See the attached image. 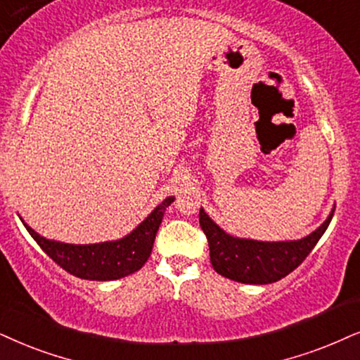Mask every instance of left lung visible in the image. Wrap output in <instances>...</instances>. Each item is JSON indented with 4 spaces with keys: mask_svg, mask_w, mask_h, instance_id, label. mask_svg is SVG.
Instances as JSON below:
<instances>
[{
    "mask_svg": "<svg viewBox=\"0 0 360 360\" xmlns=\"http://www.w3.org/2000/svg\"><path fill=\"white\" fill-rule=\"evenodd\" d=\"M332 216L334 209L327 219L306 238L272 243L227 234L202 207L199 211V224L207 238L209 256L217 274L243 284H271L290 274L309 256L326 233Z\"/></svg>",
    "mask_w": 360,
    "mask_h": 360,
    "instance_id": "8db88e82",
    "label": "left lung"
}]
</instances>
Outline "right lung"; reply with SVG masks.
Here are the masks:
<instances>
[{
	"mask_svg": "<svg viewBox=\"0 0 360 360\" xmlns=\"http://www.w3.org/2000/svg\"><path fill=\"white\" fill-rule=\"evenodd\" d=\"M172 201L174 195H169L158 204L146 219L124 238L96 244H68L46 239L21 221L39 248L70 274L88 281H115L133 274L144 266L151 256L166 207L171 206Z\"/></svg>",
	"mask_w": 360,
	"mask_h": 360,
	"instance_id": "add662e5",
	"label": "right lung"
}]
</instances>
